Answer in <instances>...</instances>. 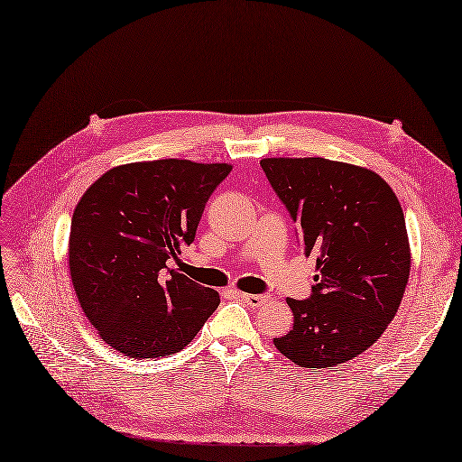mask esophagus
Segmentation results:
<instances>
[{"mask_svg":"<svg viewBox=\"0 0 462 462\" xmlns=\"http://www.w3.org/2000/svg\"><path fill=\"white\" fill-rule=\"evenodd\" d=\"M239 299L243 302H246L248 306H253V309H258V306L268 302V297H265V295H250V292H241Z\"/></svg>","mask_w":462,"mask_h":462,"instance_id":"obj_1","label":"esophagus"}]
</instances>
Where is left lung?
<instances>
[{"label":"left lung","mask_w":462,"mask_h":462,"mask_svg":"<svg viewBox=\"0 0 462 462\" xmlns=\"http://www.w3.org/2000/svg\"><path fill=\"white\" fill-rule=\"evenodd\" d=\"M262 170L316 258L312 295L287 299L292 329L273 339L302 368L353 360L382 337L409 283L402 208L366 167L326 158H263Z\"/></svg>","instance_id":"left-lung-1"}]
</instances>
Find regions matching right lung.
<instances>
[{
    "label": "right lung",
    "mask_w": 462,
    "mask_h": 462,
    "mask_svg": "<svg viewBox=\"0 0 462 462\" xmlns=\"http://www.w3.org/2000/svg\"><path fill=\"white\" fill-rule=\"evenodd\" d=\"M233 167L190 160L117 165L79 200L69 270L97 335L131 358L185 348L219 306V295L165 262L190 245L209 194Z\"/></svg>",
    "instance_id": "add662e5"
}]
</instances>
